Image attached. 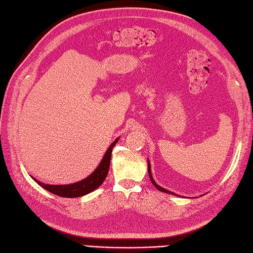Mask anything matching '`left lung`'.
Instances as JSON below:
<instances>
[{"label":"left lung","instance_id":"left-lung-1","mask_svg":"<svg viewBox=\"0 0 253 253\" xmlns=\"http://www.w3.org/2000/svg\"><path fill=\"white\" fill-rule=\"evenodd\" d=\"M148 174H149V178H151V181H152V183L155 185V187L159 190V191H162V192H165V193H169V194H174V193H172V192H170V191H168V190H166V189H164V188H162V187H159V185L155 182V180L153 179V177H152V172H151V165H149V163H148Z\"/></svg>","mask_w":253,"mask_h":253}]
</instances>
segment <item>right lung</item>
Wrapping results in <instances>:
<instances>
[{
	"label": "right lung",
	"instance_id": "right-lung-1",
	"mask_svg": "<svg viewBox=\"0 0 253 253\" xmlns=\"http://www.w3.org/2000/svg\"><path fill=\"white\" fill-rule=\"evenodd\" d=\"M117 142H118V138L111 144L109 148L107 149L104 158H102L101 163L99 164V166L97 167L95 171L92 172L90 176H88L84 180H82L80 182H76L73 184H66V185H52V184H45V183L40 182L35 178L34 180L38 184H40L43 189L48 190L49 192L53 193L55 195H59L61 198H79V197H82V195L88 194L91 191L96 190L102 182L105 181L108 171H109L112 148L115 147Z\"/></svg>",
	"mask_w": 253,
	"mask_h": 253
}]
</instances>
